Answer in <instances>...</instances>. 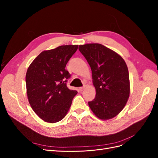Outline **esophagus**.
<instances>
[{"label":"esophagus","instance_id":"obj_1","mask_svg":"<svg viewBox=\"0 0 158 158\" xmlns=\"http://www.w3.org/2000/svg\"><path fill=\"white\" fill-rule=\"evenodd\" d=\"M85 89V86H83V87H80L79 88V90L80 91V92H82V91Z\"/></svg>","mask_w":158,"mask_h":158}]
</instances>
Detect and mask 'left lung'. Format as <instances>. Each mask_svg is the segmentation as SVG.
Here are the masks:
<instances>
[{"mask_svg": "<svg viewBox=\"0 0 158 158\" xmlns=\"http://www.w3.org/2000/svg\"><path fill=\"white\" fill-rule=\"evenodd\" d=\"M87 60L95 88V99L88 105L102 120L111 119L120 113L130 95V81L125 61L116 52L99 44L79 45Z\"/></svg>", "mask_w": 158, "mask_h": 158, "instance_id": "obj_1", "label": "left lung"}]
</instances>
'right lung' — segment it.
<instances>
[{
	"instance_id": "add662e5",
	"label": "right lung",
	"mask_w": 158,
	"mask_h": 158,
	"mask_svg": "<svg viewBox=\"0 0 158 158\" xmlns=\"http://www.w3.org/2000/svg\"><path fill=\"white\" fill-rule=\"evenodd\" d=\"M78 45H61L41 52L27 69L26 83L32 109L45 122L55 123L67 114L78 92L66 86V65Z\"/></svg>"
}]
</instances>
